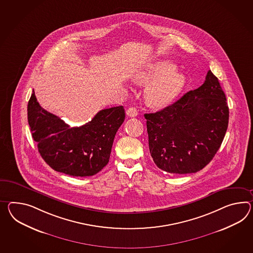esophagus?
Masks as SVG:
<instances>
[{
    "label": "esophagus",
    "instance_id": "obj_1",
    "mask_svg": "<svg viewBox=\"0 0 253 253\" xmlns=\"http://www.w3.org/2000/svg\"><path fill=\"white\" fill-rule=\"evenodd\" d=\"M126 115L129 117H136L138 115V111L136 110L135 108H129L126 111Z\"/></svg>",
    "mask_w": 253,
    "mask_h": 253
}]
</instances>
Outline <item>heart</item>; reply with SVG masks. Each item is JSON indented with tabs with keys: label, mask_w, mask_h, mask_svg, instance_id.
Instances as JSON below:
<instances>
[{
	"label": "heart",
	"mask_w": 253,
	"mask_h": 253,
	"mask_svg": "<svg viewBox=\"0 0 253 253\" xmlns=\"http://www.w3.org/2000/svg\"><path fill=\"white\" fill-rule=\"evenodd\" d=\"M176 66L169 60L151 62L136 71L133 81L147 85L144 97L153 107H163L170 103L185 86V75L175 70Z\"/></svg>",
	"instance_id": "heart-1"
}]
</instances>
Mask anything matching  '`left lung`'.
Wrapping results in <instances>:
<instances>
[{"mask_svg":"<svg viewBox=\"0 0 253 253\" xmlns=\"http://www.w3.org/2000/svg\"><path fill=\"white\" fill-rule=\"evenodd\" d=\"M144 117L155 165L184 174L200 171L213 159L228 129L229 111L219 81L209 70L202 86Z\"/></svg>","mask_w":253,"mask_h":253,"instance_id":"8db88e82","label":"left lung"}]
</instances>
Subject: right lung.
Instances as JSON below:
<instances>
[{
  "label": "right lung",
  "mask_w": 253,
  "mask_h": 253,
  "mask_svg": "<svg viewBox=\"0 0 253 253\" xmlns=\"http://www.w3.org/2000/svg\"><path fill=\"white\" fill-rule=\"evenodd\" d=\"M27 117L33 139L44 162L56 172L85 177L98 173L108 165L125 111L123 106L104 109L87 124L70 127L43 110L33 90Z\"/></svg>",
  "instance_id": "1"
}]
</instances>
